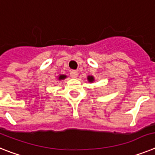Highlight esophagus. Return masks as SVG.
I'll list each match as a JSON object with an SVG mask.
<instances>
[{
    "mask_svg": "<svg viewBox=\"0 0 155 155\" xmlns=\"http://www.w3.org/2000/svg\"><path fill=\"white\" fill-rule=\"evenodd\" d=\"M70 76H71V77L72 78H76L78 76V72L77 71H76V70H72V71H71L70 72Z\"/></svg>",
    "mask_w": 155,
    "mask_h": 155,
    "instance_id": "34e87169",
    "label": "esophagus"
}]
</instances>
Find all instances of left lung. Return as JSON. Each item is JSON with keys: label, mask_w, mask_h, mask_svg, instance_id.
Wrapping results in <instances>:
<instances>
[{"label": "left lung", "mask_w": 155, "mask_h": 155, "mask_svg": "<svg viewBox=\"0 0 155 155\" xmlns=\"http://www.w3.org/2000/svg\"><path fill=\"white\" fill-rule=\"evenodd\" d=\"M87 79H88V81L90 82V83H92V82H94V78L91 76H89L88 77H87Z\"/></svg>", "instance_id": "obj_1"}]
</instances>
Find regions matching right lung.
I'll list each match as a JSON object with an SVG mask.
<instances>
[{"instance_id": "right-lung-1", "label": "right lung", "mask_w": 155, "mask_h": 155, "mask_svg": "<svg viewBox=\"0 0 155 155\" xmlns=\"http://www.w3.org/2000/svg\"><path fill=\"white\" fill-rule=\"evenodd\" d=\"M66 78V76H64V75H60L58 77V79L59 80H62V79H65Z\"/></svg>"}]
</instances>
